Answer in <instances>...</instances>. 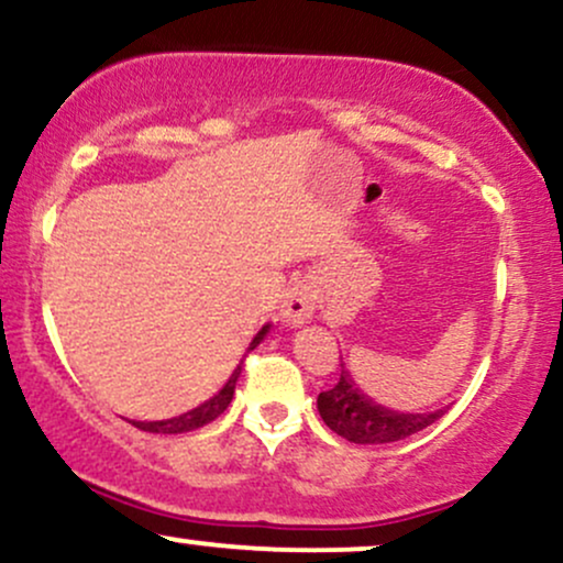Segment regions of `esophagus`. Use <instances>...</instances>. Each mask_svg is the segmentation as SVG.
Returning a JSON list of instances; mask_svg holds the SVG:
<instances>
[{"mask_svg":"<svg viewBox=\"0 0 563 563\" xmlns=\"http://www.w3.org/2000/svg\"><path fill=\"white\" fill-rule=\"evenodd\" d=\"M314 307H318V301H314L312 288H309L307 283H296V286H290L286 294H283L280 320L290 328H299L312 318Z\"/></svg>","mask_w":563,"mask_h":563,"instance_id":"esophagus-1","label":"esophagus"}]
</instances>
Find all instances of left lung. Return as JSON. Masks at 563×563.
<instances>
[{
  "mask_svg": "<svg viewBox=\"0 0 563 563\" xmlns=\"http://www.w3.org/2000/svg\"><path fill=\"white\" fill-rule=\"evenodd\" d=\"M318 410L328 429L354 444L399 442V439L418 434L442 416V410L426 416V412H397L376 405L354 386L346 371H341L339 384L333 389L320 391Z\"/></svg>",
  "mask_w": 563,
  "mask_h": 563,
  "instance_id": "8db88e82",
  "label": "left lung"
}]
</instances>
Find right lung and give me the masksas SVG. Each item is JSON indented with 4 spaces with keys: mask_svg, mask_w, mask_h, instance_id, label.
I'll use <instances>...</instances> for the list:
<instances>
[{
    "mask_svg": "<svg viewBox=\"0 0 563 563\" xmlns=\"http://www.w3.org/2000/svg\"><path fill=\"white\" fill-rule=\"evenodd\" d=\"M269 325H264L260 333L254 335V341H251L249 352L254 349L260 341L267 335ZM238 376H241V365H238V371L232 373L228 384L219 389V394H214V397L209 399V402H203L200 407H196V410L185 412V416H177V418H169V421H151V423H142V421H134V426L142 431H151V434H185V431H192V429H200V426L211 423L214 418L222 416L224 410H228V405L232 402V394H235V380Z\"/></svg>",
    "mask_w": 563,
    "mask_h": 563,
    "instance_id": "add662e5",
    "label": "right lung"
}]
</instances>
